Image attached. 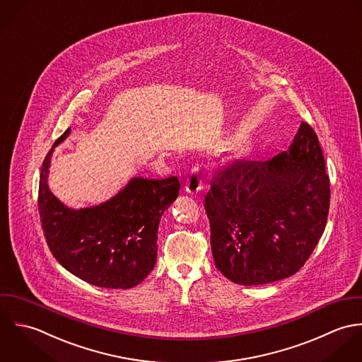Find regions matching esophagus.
Masks as SVG:
<instances>
[{
    "mask_svg": "<svg viewBox=\"0 0 362 362\" xmlns=\"http://www.w3.org/2000/svg\"><path fill=\"white\" fill-rule=\"evenodd\" d=\"M203 179L204 176H203L202 168L199 165H194L186 177V185H185L186 190L189 193H199L203 189Z\"/></svg>",
    "mask_w": 362,
    "mask_h": 362,
    "instance_id": "obj_1",
    "label": "esophagus"
}]
</instances>
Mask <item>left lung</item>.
Segmentation results:
<instances>
[{"instance_id":"1","label":"left lung","mask_w":362,"mask_h":362,"mask_svg":"<svg viewBox=\"0 0 362 362\" xmlns=\"http://www.w3.org/2000/svg\"><path fill=\"white\" fill-rule=\"evenodd\" d=\"M330 182L313 129L302 122L288 151L218 169L204 209L218 270L260 286L293 276L325 232Z\"/></svg>"}]
</instances>
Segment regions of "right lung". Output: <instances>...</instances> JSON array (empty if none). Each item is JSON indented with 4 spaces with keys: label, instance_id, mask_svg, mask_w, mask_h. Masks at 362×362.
Returning <instances> with one entry per match:
<instances>
[{
    "label": "right lung",
    "instance_id": "add662e5",
    "mask_svg": "<svg viewBox=\"0 0 362 362\" xmlns=\"http://www.w3.org/2000/svg\"><path fill=\"white\" fill-rule=\"evenodd\" d=\"M69 134L70 129L53 148ZM53 148L42 165L37 197L42 229L50 252L64 269L92 286L136 287L155 266L159 219L179 194V179L134 177L109 202L71 210L47 187Z\"/></svg>",
    "mask_w": 362,
    "mask_h": 362
}]
</instances>
